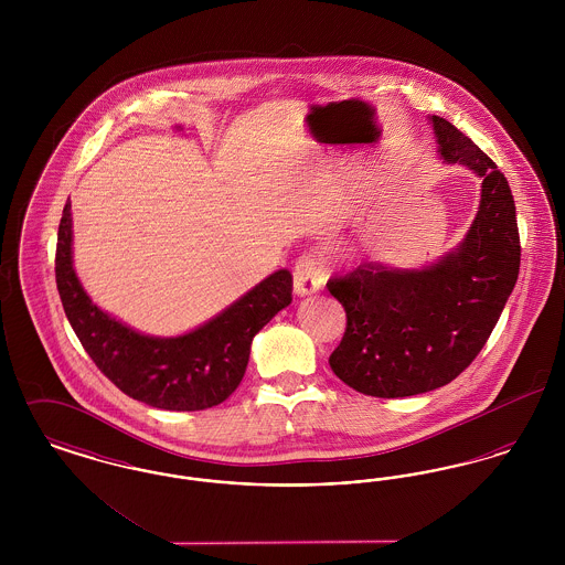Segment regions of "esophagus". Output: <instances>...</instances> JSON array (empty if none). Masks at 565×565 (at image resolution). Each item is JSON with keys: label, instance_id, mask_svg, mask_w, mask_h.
<instances>
[{"label": "esophagus", "instance_id": "esophagus-1", "mask_svg": "<svg viewBox=\"0 0 565 565\" xmlns=\"http://www.w3.org/2000/svg\"><path fill=\"white\" fill-rule=\"evenodd\" d=\"M323 286V269L313 256H300L295 267V292L309 296L318 292Z\"/></svg>", "mask_w": 565, "mask_h": 565}]
</instances>
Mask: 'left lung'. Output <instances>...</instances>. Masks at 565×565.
<instances>
[{"label": "left lung", "instance_id": "left-lung-1", "mask_svg": "<svg viewBox=\"0 0 565 565\" xmlns=\"http://www.w3.org/2000/svg\"><path fill=\"white\" fill-rule=\"evenodd\" d=\"M447 164L481 178V201L466 237L422 269L366 263L328 281L348 313L330 369L355 392L404 398L451 383L483 350L519 277L521 245L504 173L440 116L428 118Z\"/></svg>", "mask_w": 565, "mask_h": 565}]
</instances>
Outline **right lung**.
Masks as SVG:
<instances>
[{"mask_svg": "<svg viewBox=\"0 0 565 565\" xmlns=\"http://www.w3.org/2000/svg\"><path fill=\"white\" fill-rule=\"evenodd\" d=\"M72 203L56 239V288L82 348L134 401L164 411H203L224 403L242 383L252 339L292 302V275L275 270L210 322L178 337H150L99 309L74 269Z\"/></svg>", "mask_w": 565, "mask_h": 565, "instance_id": "1", "label": "right lung"}]
</instances>
